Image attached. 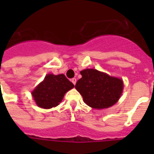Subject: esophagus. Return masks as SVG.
<instances>
[{
    "label": "esophagus",
    "mask_w": 154,
    "mask_h": 154,
    "mask_svg": "<svg viewBox=\"0 0 154 154\" xmlns=\"http://www.w3.org/2000/svg\"><path fill=\"white\" fill-rule=\"evenodd\" d=\"M71 82H72V83L74 84V85H75V83H76V79L75 78L72 79H71Z\"/></svg>",
    "instance_id": "34e87169"
}]
</instances>
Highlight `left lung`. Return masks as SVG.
Masks as SVG:
<instances>
[{"label":"left lung","instance_id":"obj_1","mask_svg":"<svg viewBox=\"0 0 154 154\" xmlns=\"http://www.w3.org/2000/svg\"><path fill=\"white\" fill-rule=\"evenodd\" d=\"M80 73L82 77L75 87L89 106L98 109L109 108L119 100L123 89V80L92 69Z\"/></svg>","mask_w":154,"mask_h":154}]
</instances>
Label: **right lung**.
Instances as JSON below:
<instances>
[{
    "label": "right lung",
    "instance_id": "add662e5",
    "mask_svg": "<svg viewBox=\"0 0 154 154\" xmlns=\"http://www.w3.org/2000/svg\"><path fill=\"white\" fill-rule=\"evenodd\" d=\"M74 87L65 75L48 74L31 92L36 104L43 109H51L61 103L65 92Z\"/></svg>",
    "mask_w": 154,
    "mask_h": 154
}]
</instances>
